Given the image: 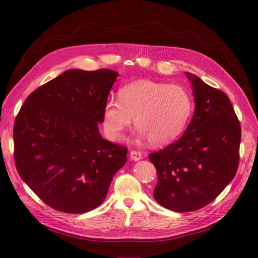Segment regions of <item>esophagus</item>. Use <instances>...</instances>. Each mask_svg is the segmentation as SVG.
<instances>
[{"label":"esophagus","mask_w":258,"mask_h":258,"mask_svg":"<svg viewBox=\"0 0 258 258\" xmlns=\"http://www.w3.org/2000/svg\"><path fill=\"white\" fill-rule=\"evenodd\" d=\"M130 157H131V160H132V161L138 162V161L142 160V157H143V155H142V153H141V152H138V151H132V152L130 153Z\"/></svg>","instance_id":"esophagus-1"}]
</instances>
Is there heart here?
Masks as SVG:
<instances>
[{"label":"heart","mask_w":258,"mask_h":258,"mask_svg":"<svg viewBox=\"0 0 258 258\" xmlns=\"http://www.w3.org/2000/svg\"><path fill=\"white\" fill-rule=\"evenodd\" d=\"M119 101L109 98L103 107V127L113 141L122 139L133 118L136 135L162 146L179 138L194 108L185 87L165 82L139 80L118 91Z\"/></svg>","instance_id":"heart-1"}]
</instances>
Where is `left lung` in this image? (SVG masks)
Returning <instances> with one entry per match:
<instances>
[{"label":"left lung","mask_w":258,"mask_h":258,"mask_svg":"<svg viewBox=\"0 0 258 258\" xmlns=\"http://www.w3.org/2000/svg\"><path fill=\"white\" fill-rule=\"evenodd\" d=\"M185 74L193 90V118L178 141L149 156L158 176L155 201L178 213L210 204L232 182L240 143V125L225 93Z\"/></svg>","instance_id":"1"}]
</instances>
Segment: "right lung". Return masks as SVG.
<instances>
[{
	"mask_svg": "<svg viewBox=\"0 0 258 258\" xmlns=\"http://www.w3.org/2000/svg\"><path fill=\"white\" fill-rule=\"evenodd\" d=\"M117 76L108 69L65 71L30 94L15 118L16 168L54 210H94L125 165L127 149L104 140L98 130Z\"/></svg>",
	"mask_w": 258,
	"mask_h": 258,
	"instance_id": "1",
	"label": "right lung"
}]
</instances>
